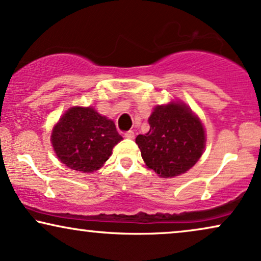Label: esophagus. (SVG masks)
<instances>
[{"mask_svg": "<svg viewBox=\"0 0 261 261\" xmlns=\"http://www.w3.org/2000/svg\"><path fill=\"white\" fill-rule=\"evenodd\" d=\"M124 137L127 138V139H134V132L133 130H128L124 133Z\"/></svg>", "mask_w": 261, "mask_h": 261, "instance_id": "1", "label": "esophagus"}]
</instances>
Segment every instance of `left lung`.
Segmentation results:
<instances>
[{"instance_id":"8db88e82","label":"left lung","mask_w":261,"mask_h":261,"mask_svg":"<svg viewBox=\"0 0 261 261\" xmlns=\"http://www.w3.org/2000/svg\"><path fill=\"white\" fill-rule=\"evenodd\" d=\"M150 130L139 134L136 143L147 168L162 178L188 172L203 153V124L182 102H169L153 109L149 117Z\"/></svg>"}]
</instances>
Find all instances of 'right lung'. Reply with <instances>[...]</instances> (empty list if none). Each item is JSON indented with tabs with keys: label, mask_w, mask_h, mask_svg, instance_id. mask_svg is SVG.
<instances>
[{
	"label": "right lung",
	"mask_w": 261,
	"mask_h": 261,
	"mask_svg": "<svg viewBox=\"0 0 261 261\" xmlns=\"http://www.w3.org/2000/svg\"><path fill=\"white\" fill-rule=\"evenodd\" d=\"M50 140L62 163L77 172L92 173L109 160L122 137L114 121L93 108L73 106L54 125Z\"/></svg>",
	"instance_id": "obj_1"
}]
</instances>
